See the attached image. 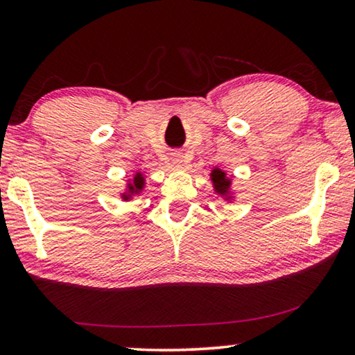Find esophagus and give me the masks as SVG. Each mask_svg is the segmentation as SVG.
<instances>
[{
    "mask_svg": "<svg viewBox=\"0 0 355 355\" xmlns=\"http://www.w3.org/2000/svg\"><path fill=\"white\" fill-rule=\"evenodd\" d=\"M177 162H178V159H177Z\"/></svg>",
    "mask_w": 355,
    "mask_h": 355,
    "instance_id": "obj_1",
    "label": "esophagus"
}]
</instances>
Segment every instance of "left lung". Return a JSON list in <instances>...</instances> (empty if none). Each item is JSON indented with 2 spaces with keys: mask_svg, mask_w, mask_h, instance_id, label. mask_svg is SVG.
Here are the masks:
<instances>
[{
  "mask_svg": "<svg viewBox=\"0 0 355 355\" xmlns=\"http://www.w3.org/2000/svg\"><path fill=\"white\" fill-rule=\"evenodd\" d=\"M211 180L214 193H216L218 198H222L223 201L227 202L234 201V194L236 193H234L232 188V175H228L225 171H222V168L214 167L211 171Z\"/></svg>",
  "mask_w": 355,
  "mask_h": 355,
  "instance_id": "1",
  "label": "left lung"
}]
</instances>
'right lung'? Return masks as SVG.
I'll list each match as a JSON object with an SVG mask.
<instances>
[{"label":"right lung","mask_w":355,"mask_h":355,"mask_svg":"<svg viewBox=\"0 0 355 355\" xmlns=\"http://www.w3.org/2000/svg\"><path fill=\"white\" fill-rule=\"evenodd\" d=\"M144 187H146V175H144V172L137 171L133 173V177H130L127 180L125 189L121 191L122 201L127 202V201H132L135 196H139V194L143 193Z\"/></svg>","instance_id":"add662e5"}]
</instances>
